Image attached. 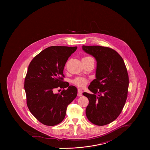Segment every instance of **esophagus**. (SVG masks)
I'll list each match as a JSON object with an SVG mask.
<instances>
[{
	"label": "esophagus",
	"instance_id": "obj_1",
	"mask_svg": "<svg viewBox=\"0 0 150 150\" xmlns=\"http://www.w3.org/2000/svg\"><path fill=\"white\" fill-rule=\"evenodd\" d=\"M77 95L79 96H83V91L80 89H78V93H77Z\"/></svg>",
	"mask_w": 150,
	"mask_h": 150
}]
</instances>
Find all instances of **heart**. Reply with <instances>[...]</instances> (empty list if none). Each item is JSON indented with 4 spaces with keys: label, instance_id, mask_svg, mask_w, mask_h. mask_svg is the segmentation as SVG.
I'll list each match as a JSON object with an SVG mask.
<instances>
[{
    "label": "heart",
    "instance_id": "b5f03b06",
    "mask_svg": "<svg viewBox=\"0 0 150 150\" xmlns=\"http://www.w3.org/2000/svg\"><path fill=\"white\" fill-rule=\"evenodd\" d=\"M93 59V58L91 57H86L82 60H86V59ZM72 83L74 85L78 86L79 87H84L86 85V84L88 83V80L86 78H83V77H77V78L74 79L72 81Z\"/></svg>",
    "mask_w": 150,
    "mask_h": 150
}]
</instances>
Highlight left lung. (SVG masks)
Listing matches in <instances>:
<instances>
[{
    "mask_svg": "<svg viewBox=\"0 0 150 150\" xmlns=\"http://www.w3.org/2000/svg\"><path fill=\"white\" fill-rule=\"evenodd\" d=\"M82 48L96 61V79L88 88L92 93H83L89 100L86 115L92 124L105 125L116 120L125 106L128 91L127 69L122 57L110 48L83 45Z\"/></svg>",
    "mask_w": 150,
    "mask_h": 150,
    "instance_id": "1",
    "label": "left lung"
}]
</instances>
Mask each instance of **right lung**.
I'll return each instance as SVG.
<instances>
[{"label":"right lung","instance_id":"1","mask_svg":"<svg viewBox=\"0 0 150 150\" xmlns=\"http://www.w3.org/2000/svg\"><path fill=\"white\" fill-rule=\"evenodd\" d=\"M77 47L51 46L30 62L25 79L27 106L41 123L54 126L64 118L67 106L76 98L77 89L63 81L64 65ZM68 87L55 94V88Z\"/></svg>","mask_w":150,"mask_h":150}]
</instances>
